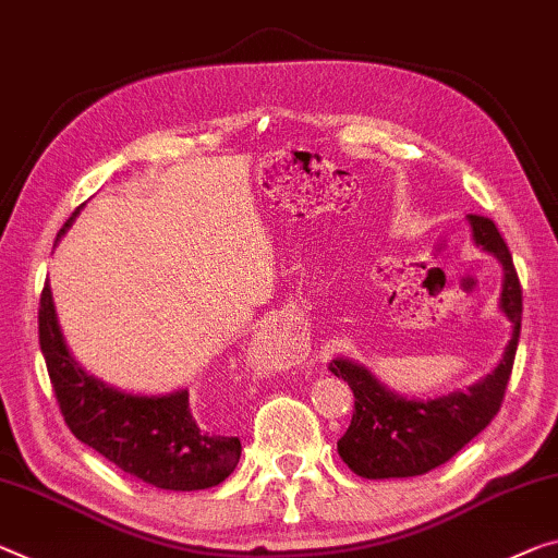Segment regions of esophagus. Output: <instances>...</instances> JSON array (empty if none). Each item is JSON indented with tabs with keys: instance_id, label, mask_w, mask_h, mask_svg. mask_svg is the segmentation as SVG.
<instances>
[{
	"instance_id": "obj_1",
	"label": "esophagus",
	"mask_w": 558,
	"mask_h": 558,
	"mask_svg": "<svg viewBox=\"0 0 558 558\" xmlns=\"http://www.w3.org/2000/svg\"><path fill=\"white\" fill-rule=\"evenodd\" d=\"M277 339H281L279 333H277V329H264V331L256 333V341H262V344H274V341H277ZM304 347L306 344H291V356L289 359H296L304 351Z\"/></svg>"
}]
</instances>
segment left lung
<instances>
[{"label":"left lung","instance_id":"obj_1","mask_svg":"<svg viewBox=\"0 0 558 558\" xmlns=\"http://www.w3.org/2000/svg\"><path fill=\"white\" fill-rule=\"evenodd\" d=\"M466 221L478 250L501 264L499 312L511 322L509 344L492 374L461 391L428 399L397 393L354 359H333L329 368L354 391V416L337 449L356 476L407 478L447 464L492 424L501 407L521 333V287L509 246L494 221L476 214H469Z\"/></svg>","mask_w":558,"mask_h":558}]
</instances>
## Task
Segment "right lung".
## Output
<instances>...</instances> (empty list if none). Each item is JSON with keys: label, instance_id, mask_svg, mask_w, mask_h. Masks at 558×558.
<instances>
[{"label": "right lung", "instance_id": "obj_1", "mask_svg": "<svg viewBox=\"0 0 558 558\" xmlns=\"http://www.w3.org/2000/svg\"><path fill=\"white\" fill-rule=\"evenodd\" d=\"M82 207L66 219L57 242ZM39 347L66 426L126 474L167 492H199L221 484L236 469L242 444L196 422L190 391H124L76 362L59 327L49 281L39 302Z\"/></svg>", "mask_w": 558, "mask_h": 558}]
</instances>
